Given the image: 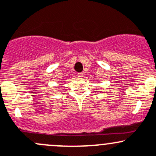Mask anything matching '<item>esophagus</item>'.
<instances>
[{"label": "esophagus", "mask_w": 156, "mask_h": 156, "mask_svg": "<svg viewBox=\"0 0 156 156\" xmlns=\"http://www.w3.org/2000/svg\"><path fill=\"white\" fill-rule=\"evenodd\" d=\"M77 76L79 77V78H82L83 76V73H79L77 74Z\"/></svg>", "instance_id": "1"}]
</instances>
